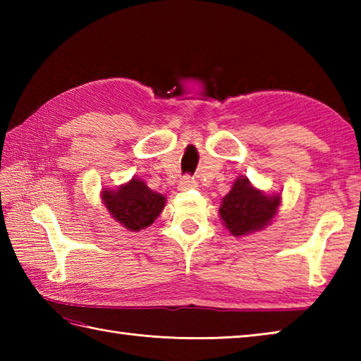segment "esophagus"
Listing matches in <instances>:
<instances>
[{
    "label": "esophagus",
    "instance_id": "1",
    "mask_svg": "<svg viewBox=\"0 0 361 361\" xmlns=\"http://www.w3.org/2000/svg\"><path fill=\"white\" fill-rule=\"evenodd\" d=\"M197 186V183L194 181V178H190V176H183L178 183V190H189Z\"/></svg>",
    "mask_w": 361,
    "mask_h": 361
}]
</instances>
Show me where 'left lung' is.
<instances>
[{
	"mask_svg": "<svg viewBox=\"0 0 361 361\" xmlns=\"http://www.w3.org/2000/svg\"><path fill=\"white\" fill-rule=\"evenodd\" d=\"M281 204V194H267L252 186L248 176L239 175L231 190L221 198L219 216L234 237H245L270 225Z\"/></svg>",
	"mask_w": 361,
	"mask_h": 361,
	"instance_id": "obj_1",
	"label": "left lung"
}]
</instances>
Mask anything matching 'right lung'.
<instances>
[{"label":"right lung","mask_w":361,"mask_h":361,"mask_svg":"<svg viewBox=\"0 0 361 361\" xmlns=\"http://www.w3.org/2000/svg\"><path fill=\"white\" fill-rule=\"evenodd\" d=\"M101 198L110 217L132 233L150 226L166 206V197L152 190L137 175L116 189L104 188Z\"/></svg>","instance_id":"1"}]
</instances>
